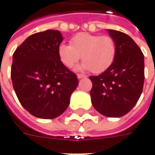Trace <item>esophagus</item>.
I'll return each instance as SVG.
<instances>
[{"instance_id":"obj_1","label":"esophagus","mask_w":155,"mask_h":155,"mask_svg":"<svg viewBox=\"0 0 155 155\" xmlns=\"http://www.w3.org/2000/svg\"><path fill=\"white\" fill-rule=\"evenodd\" d=\"M78 78H85V77H86V76L85 75H84V74H80V73H78Z\"/></svg>"}]
</instances>
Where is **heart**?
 <instances>
[{
	"instance_id": "heart-1",
	"label": "heart",
	"mask_w": 155,
	"mask_h": 155,
	"mask_svg": "<svg viewBox=\"0 0 155 155\" xmlns=\"http://www.w3.org/2000/svg\"><path fill=\"white\" fill-rule=\"evenodd\" d=\"M70 44L61 45L58 50L61 61L68 68L74 67L82 56L84 63L80 69L101 73L111 67L116 58L117 44L110 35L79 33Z\"/></svg>"
}]
</instances>
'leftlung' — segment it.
Wrapping results in <instances>:
<instances>
[{
    "label": "left lung",
    "mask_w": 155,
    "mask_h": 155,
    "mask_svg": "<svg viewBox=\"0 0 155 155\" xmlns=\"http://www.w3.org/2000/svg\"><path fill=\"white\" fill-rule=\"evenodd\" d=\"M117 44L116 58L110 68L98 76H90L94 107L108 117L127 114L140 98L144 83V59L140 48L130 36L109 29Z\"/></svg>",
    "instance_id": "8db88e82"
}]
</instances>
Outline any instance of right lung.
<instances>
[{
	"mask_svg": "<svg viewBox=\"0 0 155 155\" xmlns=\"http://www.w3.org/2000/svg\"><path fill=\"white\" fill-rule=\"evenodd\" d=\"M63 40L58 30L48 29L28 37L13 53L11 78L23 108L41 119L61 116L70 104L78 80L61 61Z\"/></svg>",
	"mask_w": 155,
	"mask_h": 155,
	"instance_id": "obj_1",
	"label": "right lung"
}]
</instances>
